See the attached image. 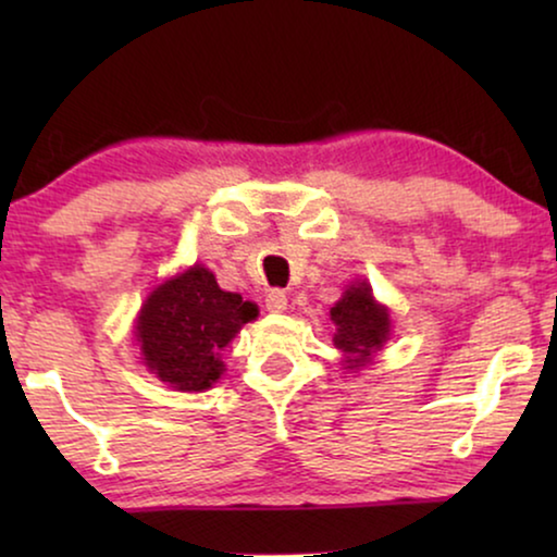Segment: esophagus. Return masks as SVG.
I'll use <instances>...</instances> for the list:
<instances>
[{
    "label": "esophagus",
    "mask_w": 557,
    "mask_h": 557,
    "mask_svg": "<svg viewBox=\"0 0 557 557\" xmlns=\"http://www.w3.org/2000/svg\"><path fill=\"white\" fill-rule=\"evenodd\" d=\"M265 309L269 311H286L288 309V296L286 292H281V288H271L269 294H265Z\"/></svg>",
    "instance_id": "obj_1"
}]
</instances>
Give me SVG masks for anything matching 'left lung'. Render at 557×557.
<instances>
[{
    "instance_id": "1",
    "label": "left lung",
    "mask_w": 557,
    "mask_h": 557,
    "mask_svg": "<svg viewBox=\"0 0 557 557\" xmlns=\"http://www.w3.org/2000/svg\"><path fill=\"white\" fill-rule=\"evenodd\" d=\"M330 317L337 324L334 347L347 357L349 368H360L368 362L391 334V314L372 299L364 281L347 288L345 296L332 307Z\"/></svg>"
}]
</instances>
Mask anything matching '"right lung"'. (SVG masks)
<instances>
[{"label": "right lung", "mask_w": 557, "mask_h": 557, "mask_svg": "<svg viewBox=\"0 0 557 557\" xmlns=\"http://www.w3.org/2000/svg\"><path fill=\"white\" fill-rule=\"evenodd\" d=\"M256 314V304L223 292L208 269L193 265L154 288L141 307V360L177 391H208L223 372L220 349Z\"/></svg>", "instance_id": "1"}]
</instances>
